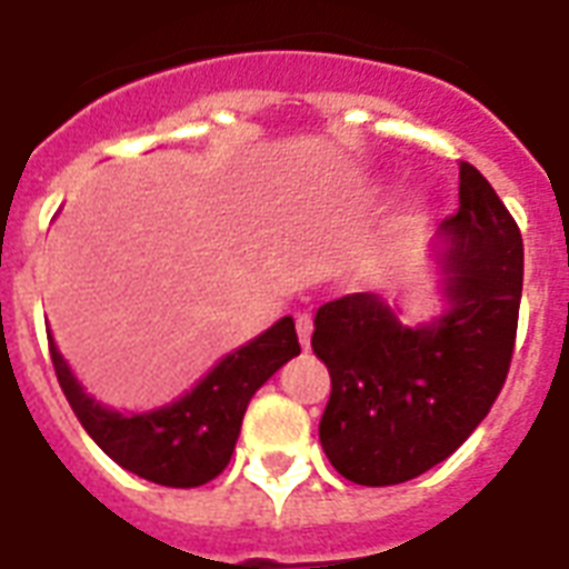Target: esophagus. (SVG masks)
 <instances>
[{
	"instance_id": "34e87169",
	"label": "esophagus",
	"mask_w": 569,
	"mask_h": 569,
	"mask_svg": "<svg viewBox=\"0 0 569 569\" xmlns=\"http://www.w3.org/2000/svg\"><path fill=\"white\" fill-rule=\"evenodd\" d=\"M295 330H298V339H301V346L310 348L312 316H307V312H298V316H295Z\"/></svg>"
}]
</instances>
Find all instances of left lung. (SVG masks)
<instances>
[{"label":"left lung","instance_id":"left-lung-1","mask_svg":"<svg viewBox=\"0 0 569 569\" xmlns=\"http://www.w3.org/2000/svg\"><path fill=\"white\" fill-rule=\"evenodd\" d=\"M449 312L405 328L372 292L316 312L312 351L330 372L319 437L339 476L389 487L460 449L511 369L522 298V236L493 186L460 162V206L440 223Z\"/></svg>","mask_w":569,"mask_h":569}]
</instances>
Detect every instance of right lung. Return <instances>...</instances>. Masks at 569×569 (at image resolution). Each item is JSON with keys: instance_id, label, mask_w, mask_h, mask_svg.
Returning <instances> with one entry per match:
<instances>
[{"instance_id": "right-lung-1", "label": "right lung", "mask_w": 569, "mask_h": 569, "mask_svg": "<svg viewBox=\"0 0 569 569\" xmlns=\"http://www.w3.org/2000/svg\"><path fill=\"white\" fill-rule=\"evenodd\" d=\"M56 378L91 440L129 472L162 487H200L230 463L241 419L262 383L301 355L292 316L232 351L206 375L189 396L153 413H114L84 396L49 337Z\"/></svg>"}]
</instances>
